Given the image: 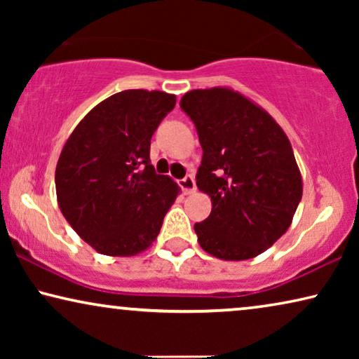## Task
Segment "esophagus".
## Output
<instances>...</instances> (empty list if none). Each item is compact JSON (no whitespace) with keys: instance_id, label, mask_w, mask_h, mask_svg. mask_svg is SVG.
I'll return each instance as SVG.
<instances>
[{"instance_id":"1","label":"esophagus","mask_w":359,"mask_h":359,"mask_svg":"<svg viewBox=\"0 0 359 359\" xmlns=\"http://www.w3.org/2000/svg\"><path fill=\"white\" fill-rule=\"evenodd\" d=\"M180 188L183 189L184 194L194 193V191H196V183H194L193 176H186V178L180 180Z\"/></svg>"}]
</instances>
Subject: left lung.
I'll list each match as a JSON object with an SVG mask.
<instances>
[{"mask_svg": "<svg viewBox=\"0 0 359 359\" xmlns=\"http://www.w3.org/2000/svg\"><path fill=\"white\" fill-rule=\"evenodd\" d=\"M203 147L196 175L212 210L194 224L201 248L225 262L266 252L291 227L302 176L287 135L242 93L215 86L181 97Z\"/></svg>", "mask_w": 359, "mask_h": 359, "instance_id": "1", "label": "left lung"}]
</instances>
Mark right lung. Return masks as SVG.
I'll list each match as a JSON object with an SVG mask.
<instances>
[{
    "mask_svg": "<svg viewBox=\"0 0 359 359\" xmlns=\"http://www.w3.org/2000/svg\"><path fill=\"white\" fill-rule=\"evenodd\" d=\"M176 96L126 90L93 107L63 145L57 203L73 230L107 257L145 252L160 233L180 186L156 175L150 140Z\"/></svg>",
    "mask_w": 359,
    "mask_h": 359,
    "instance_id": "add662e5",
    "label": "right lung"
}]
</instances>
